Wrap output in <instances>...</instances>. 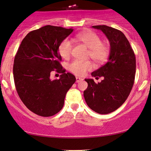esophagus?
<instances>
[{"label": "esophagus", "instance_id": "34e87169", "mask_svg": "<svg viewBox=\"0 0 151 151\" xmlns=\"http://www.w3.org/2000/svg\"><path fill=\"white\" fill-rule=\"evenodd\" d=\"M81 81H83V78H79V77H76V83H78V82Z\"/></svg>", "mask_w": 151, "mask_h": 151}]
</instances>
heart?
<instances>
[{
	"label": "heart",
	"mask_w": 151,
	"mask_h": 151,
	"mask_svg": "<svg viewBox=\"0 0 151 151\" xmlns=\"http://www.w3.org/2000/svg\"><path fill=\"white\" fill-rule=\"evenodd\" d=\"M76 37L89 48V57L95 62L102 63L107 61L110 53L109 46L105 42H102L101 37L96 33L92 31L81 33L78 34ZM73 48V42L69 38H65L59 44V53L63 58H68L70 56ZM92 68L93 65L90 61H83L77 59L72 61L68 65L69 70L77 76H83L87 71Z\"/></svg>",
	"instance_id": "obj_1"
}]
</instances>
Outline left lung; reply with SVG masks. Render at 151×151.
<instances>
[{
    "mask_svg": "<svg viewBox=\"0 0 151 151\" xmlns=\"http://www.w3.org/2000/svg\"><path fill=\"white\" fill-rule=\"evenodd\" d=\"M105 34L110 43L108 61L92 73L96 78L103 76L96 83L92 78L85 81L88 88L83 92L88 107L100 114L118 109L127 99L133 86L136 59L130 43L122 31L106 25L92 26Z\"/></svg>",
    "mask_w": 151,
    "mask_h": 151,
    "instance_id": "left-lung-1",
    "label": "left lung"
}]
</instances>
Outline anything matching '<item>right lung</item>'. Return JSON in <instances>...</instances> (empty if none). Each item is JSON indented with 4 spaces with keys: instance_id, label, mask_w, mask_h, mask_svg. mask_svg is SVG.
Segmentation results:
<instances>
[{
    "instance_id": "obj_1",
    "label": "right lung",
    "mask_w": 151,
    "mask_h": 151,
    "mask_svg": "<svg viewBox=\"0 0 151 151\" xmlns=\"http://www.w3.org/2000/svg\"><path fill=\"white\" fill-rule=\"evenodd\" d=\"M73 31L51 25L31 31L15 56L13 73L16 91L24 105L38 116L49 117L58 113L76 81L73 74L65 73L58 52L59 44ZM53 71L62 74L59 80L50 79Z\"/></svg>"
}]
</instances>
